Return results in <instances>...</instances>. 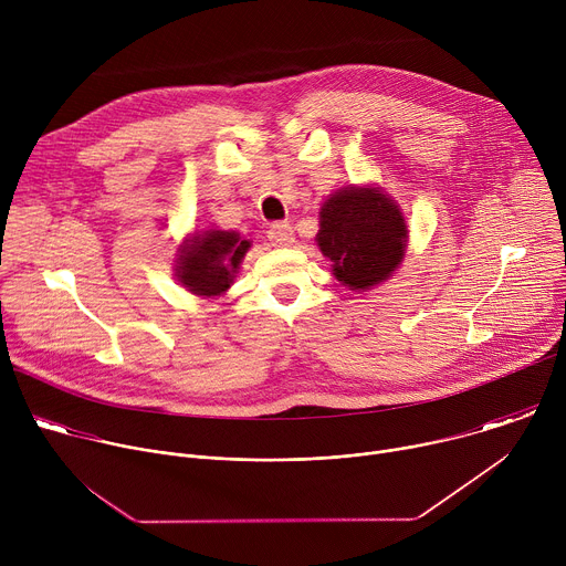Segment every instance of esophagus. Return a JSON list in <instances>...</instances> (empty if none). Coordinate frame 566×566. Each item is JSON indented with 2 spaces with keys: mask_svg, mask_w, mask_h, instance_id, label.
I'll return each mask as SVG.
<instances>
[{
  "mask_svg": "<svg viewBox=\"0 0 566 566\" xmlns=\"http://www.w3.org/2000/svg\"><path fill=\"white\" fill-rule=\"evenodd\" d=\"M266 234H269V241H271L273 247H289L291 241H293V228L286 221L273 223Z\"/></svg>",
  "mask_w": 566,
  "mask_h": 566,
  "instance_id": "1",
  "label": "esophagus"
}]
</instances>
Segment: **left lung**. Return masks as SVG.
<instances>
[{
  "mask_svg": "<svg viewBox=\"0 0 566 566\" xmlns=\"http://www.w3.org/2000/svg\"><path fill=\"white\" fill-rule=\"evenodd\" d=\"M315 239L334 262L336 280L365 291L396 271L408 228L398 206L376 188H347L322 203Z\"/></svg>",
  "mask_w": 566,
  "mask_h": 566,
  "instance_id": "1",
  "label": "left lung"
}]
</instances>
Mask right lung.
Returning <instances> with one entry per match:
<instances>
[{
    "label": "right lung",
    "mask_w": 566,
    "mask_h": 566,
    "mask_svg": "<svg viewBox=\"0 0 566 566\" xmlns=\"http://www.w3.org/2000/svg\"><path fill=\"white\" fill-rule=\"evenodd\" d=\"M251 241L230 230H206L181 249L177 277L197 295H219L230 284Z\"/></svg>",
    "instance_id": "obj_1"
}]
</instances>
